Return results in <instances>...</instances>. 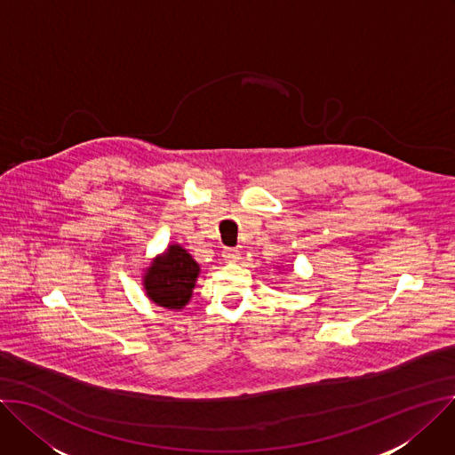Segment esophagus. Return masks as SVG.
I'll use <instances>...</instances> for the list:
<instances>
[{
	"label": "esophagus",
	"instance_id": "1",
	"mask_svg": "<svg viewBox=\"0 0 455 455\" xmlns=\"http://www.w3.org/2000/svg\"><path fill=\"white\" fill-rule=\"evenodd\" d=\"M223 259L228 261V263H237V261L241 259V254H239V251H235V249H227V251L223 252Z\"/></svg>",
	"mask_w": 455,
	"mask_h": 455
}]
</instances>
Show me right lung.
<instances>
[{
    "label": "right lung",
    "instance_id": "add662e5",
    "mask_svg": "<svg viewBox=\"0 0 455 455\" xmlns=\"http://www.w3.org/2000/svg\"><path fill=\"white\" fill-rule=\"evenodd\" d=\"M199 270L181 244H169L167 251L152 259L143 275L147 298L163 308L181 310L192 298Z\"/></svg>",
    "mask_w": 455,
    "mask_h": 455
}]
</instances>
